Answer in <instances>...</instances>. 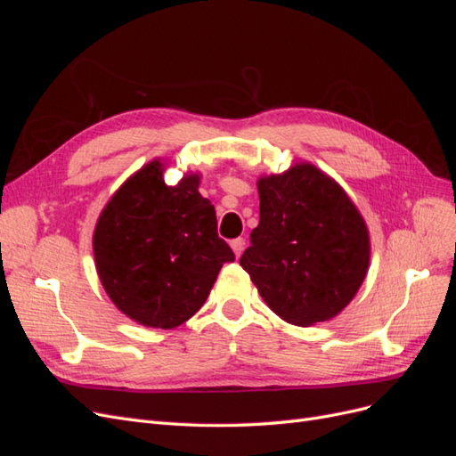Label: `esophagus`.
<instances>
[{
	"mask_svg": "<svg viewBox=\"0 0 456 456\" xmlns=\"http://www.w3.org/2000/svg\"><path fill=\"white\" fill-rule=\"evenodd\" d=\"M230 247H232L233 255H236V256L240 258V256H241V253H243V249H245V240H243V238L232 240V241H230Z\"/></svg>",
	"mask_w": 456,
	"mask_h": 456,
	"instance_id": "esophagus-1",
	"label": "esophagus"
}]
</instances>
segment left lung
<instances>
[{
	"label": "left lung",
	"mask_w": 456,
	"mask_h": 456,
	"mask_svg": "<svg viewBox=\"0 0 456 456\" xmlns=\"http://www.w3.org/2000/svg\"><path fill=\"white\" fill-rule=\"evenodd\" d=\"M256 186L260 220L241 268L287 323L308 327L330 320L350 305L369 270L363 216L312 163L262 176Z\"/></svg>",
	"instance_id": "obj_1"
}]
</instances>
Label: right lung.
<instances>
[{"instance_id":"right-lung-1","label":"right lung","mask_w":456,"mask_h":456,"mask_svg":"<svg viewBox=\"0 0 456 456\" xmlns=\"http://www.w3.org/2000/svg\"><path fill=\"white\" fill-rule=\"evenodd\" d=\"M163 167L159 159L146 163L106 203L93 253L104 291L123 314L173 329L203 306L236 255L218 238L215 207L198 191L200 175L167 186Z\"/></svg>"}]
</instances>
